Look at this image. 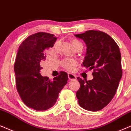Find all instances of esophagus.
Listing matches in <instances>:
<instances>
[{
    "instance_id": "1",
    "label": "esophagus",
    "mask_w": 131,
    "mask_h": 131,
    "mask_svg": "<svg viewBox=\"0 0 131 131\" xmlns=\"http://www.w3.org/2000/svg\"><path fill=\"white\" fill-rule=\"evenodd\" d=\"M68 77L69 80H74L77 79V77L75 75H73V74H71V73H69L68 74Z\"/></svg>"
}]
</instances>
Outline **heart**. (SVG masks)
<instances>
[{
	"mask_svg": "<svg viewBox=\"0 0 131 131\" xmlns=\"http://www.w3.org/2000/svg\"><path fill=\"white\" fill-rule=\"evenodd\" d=\"M72 44L74 46V47H75L78 43H80L81 42H80L77 41V40H73L72 42ZM60 47H61V42L59 41L56 42L54 43V49L56 51H59V50H60ZM61 66H62V67H64L66 70L70 71V72H72L75 70V67L77 66L78 64V62L77 61L75 60V59H72V58H65L64 59L61 61Z\"/></svg>",
	"mask_w": 131,
	"mask_h": 131,
	"instance_id": "heart-1",
	"label": "heart"
}]
</instances>
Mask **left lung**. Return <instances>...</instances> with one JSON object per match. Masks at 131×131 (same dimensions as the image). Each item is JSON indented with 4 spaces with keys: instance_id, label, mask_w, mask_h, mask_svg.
I'll list each match as a JSON object with an SVG mask.
<instances>
[{
    "instance_id": "1",
    "label": "left lung",
    "mask_w": 131,
    "mask_h": 131,
    "mask_svg": "<svg viewBox=\"0 0 131 131\" xmlns=\"http://www.w3.org/2000/svg\"><path fill=\"white\" fill-rule=\"evenodd\" d=\"M75 36L81 39L87 47L83 66L93 70L92 80L77 78L80 88L76 96L83 109L100 111L114 98L122 77L120 49L115 41L102 31L89 30Z\"/></svg>"
}]
</instances>
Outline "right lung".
Listing matches in <instances>:
<instances>
[{"label":"right lung","instance_id":"right-lung-1","mask_svg":"<svg viewBox=\"0 0 131 131\" xmlns=\"http://www.w3.org/2000/svg\"><path fill=\"white\" fill-rule=\"evenodd\" d=\"M56 39L52 34L39 32L27 38L18 48L14 66L16 88L25 104L34 110L46 111L54 106L67 83L64 72L53 80L40 73L48 49Z\"/></svg>","mask_w":131,"mask_h":131}]
</instances>
